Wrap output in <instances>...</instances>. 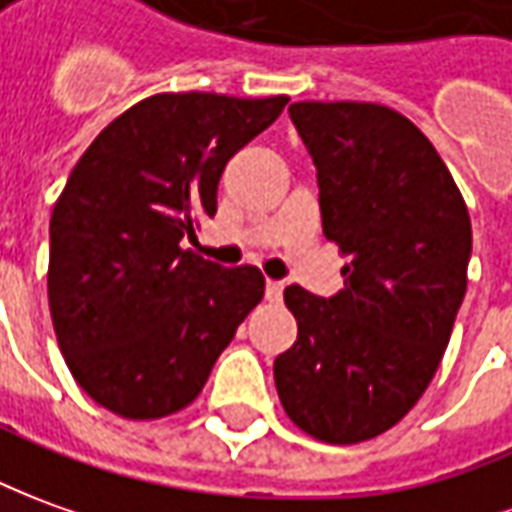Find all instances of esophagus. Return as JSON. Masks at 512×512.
I'll use <instances>...</instances> for the list:
<instances>
[{"label": "esophagus", "mask_w": 512, "mask_h": 512, "mask_svg": "<svg viewBox=\"0 0 512 512\" xmlns=\"http://www.w3.org/2000/svg\"><path fill=\"white\" fill-rule=\"evenodd\" d=\"M281 295H284V284L281 281H267V287H264V298L270 303L281 301Z\"/></svg>", "instance_id": "1"}]
</instances>
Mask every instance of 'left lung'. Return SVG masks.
Instances as JSON below:
<instances>
[{
  "label": "left lung",
  "mask_w": 512,
  "mask_h": 512,
  "mask_svg": "<svg viewBox=\"0 0 512 512\" xmlns=\"http://www.w3.org/2000/svg\"><path fill=\"white\" fill-rule=\"evenodd\" d=\"M317 167L323 234L348 256L343 290L298 284V340L278 354V398L306 435L348 446L396 426L424 396L468 287L471 217L438 150L376 102H295Z\"/></svg>",
  "instance_id": "8db88e82"
}]
</instances>
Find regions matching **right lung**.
<instances>
[{"label": "right lung", "instance_id": "right-lung-1", "mask_svg": "<svg viewBox=\"0 0 512 512\" xmlns=\"http://www.w3.org/2000/svg\"><path fill=\"white\" fill-rule=\"evenodd\" d=\"M287 102L155 94L74 164L49 220V312L66 365L100 407L130 421L189 407L262 301L259 267L225 270L181 242L214 217L228 158Z\"/></svg>", "mask_w": 512, "mask_h": 512}]
</instances>
